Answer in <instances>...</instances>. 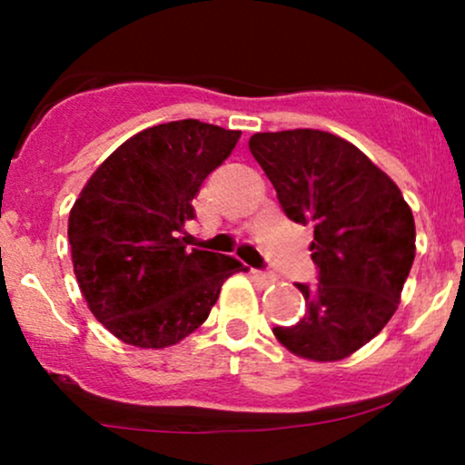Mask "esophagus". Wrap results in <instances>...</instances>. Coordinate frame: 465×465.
<instances>
[{"label":"esophagus","instance_id":"1","mask_svg":"<svg viewBox=\"0 0 465 465\" xmlns=\"http://www.w3.org/2000/svg\"><path fill=\"white\" fill-rule=\"evenodd\" d=\"M252 276H254V278L259 280V282H262V284H272V282H276V278H273L272 273L259 272V269H252Z\"/></svg>","mask_w":465,"mask_h":465}]
</instances>
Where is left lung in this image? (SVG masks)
<instances>
[{
    "label": "left lung",
    "instance_id": "obj_1",
    "mask_svg": "<svg viewBox=\"0 0 465 465\" xmlns=\"http://www.w3.org/2000/svg\"><path fill=\"white\" fill-rule=\"evenodd\" d=\"M289 220L312 223L319 284H297L306 314L273 328L291 353L314 362L347 358L386 328L416 256L410 204L386 172L351 142L319 129L250 137Z\"/></svg>",
    "mask_w": 465,
    "mask_h": 465
}]
</instances>
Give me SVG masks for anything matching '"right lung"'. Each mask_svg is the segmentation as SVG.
<instances>
[{
    "label": "right lung",
    "instance_id": "obj_1",
    "mask_svg": "<svg viewBox=\"0 0 465 465\" xmlns=\"http://www.w3.org/2000/svg\"><path fill=\"white\" fill-rule=\"evenodd\" d=\"M242 131L200 120L144 129L103 162L68 215L73 269L90 312L118 341L163 349L196 331L232 273V256L187 250L200 185Z\"/></svg>",
    "mask_w": 465,
    "mask_h": 465
}]
</instances>
